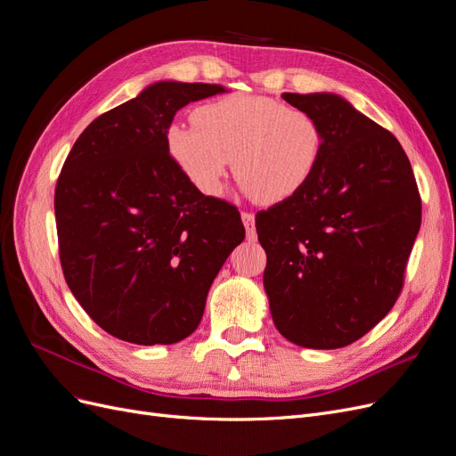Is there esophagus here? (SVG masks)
I'll list each match as a JSON object with an SVG mask.
<instances>
[{
    "label": "esophagus",
    "instance_id": "esophagus-1",
    "mask_svg": "<svg viewBox=\"0 0 456 456\" xmlns=\"http://www.w3.org/2000/svg\"><path fill=\"white\" fill-rule=\"evenodd\" d=\"M241 220H243V226L247 230V240L255 241L256 240V228H255V215L253 213H241Z\"/></svg>",
    "mask_w": 456,
    "mask_h": 456
}]
</instances>
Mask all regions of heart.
Returning <instances> with one entry per match:
<instances>
[{"mask_svg": "<svg viewBox=\"0 0 456 456\" xmlns=\"http://www.w3.org/2000/svg\"><path fill=\"white\" fill-rule=\"evenodd\" d=\"M191 121L169 127L167 150L203 196L223 191L232 159L233 176L253 201H285L308 184L323 154L320 121L270 96L228 94L196 108Z\"/></svg>", "mask_w": 456, "mask_h": 456, "instance_id": "obj_1", "label": "heart"}]
</instances>
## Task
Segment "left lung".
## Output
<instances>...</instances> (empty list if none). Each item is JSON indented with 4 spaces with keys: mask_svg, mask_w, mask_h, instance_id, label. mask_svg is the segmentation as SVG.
Segmentation results:
<instances>
[{
    "mask_svg": "<svg viewBox=\"0 0 456 456\" xmlns=\"http://www.w3.org/2000/svg\"><path fill=\"white\" fill-rule=\"evenodd\" d=\"M323 129L320 165L298 194L256 215L265 289L280 333L302 348L360 340L405 281L422 201L395 136L337 94L283 93Z\"/></svg>",
    "mask_w": 456,
    "mask_h": 456,
    "instance_id": "8db88e82",
    "label": "left lung"
}]
</instances>
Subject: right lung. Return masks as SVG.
<instances>
[{"label":"right lung","mask_w":456,"mask_h":456,"mask_svg":"<svg viewBox=\"0 0 456 456\" xmlns=\"http://www.w3.org/2000/svg\"><path fill=\"white\" fill-rule=\"evenodd\" d=\"M224 91L150 86L91 121L62 165L54 218L64 280L119 340L151 346L194 333L213 280L245 238L238 207L203 196L167 150L178 110Z\"/></svg>","instance_id":"1"}]
</instances>
